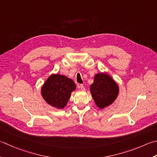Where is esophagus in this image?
Segmentation results:
<instances>
[{"instance_id":"obj_1","label":"esophagus","mask_w":157,"mask_h":157,"mask_svg":"<svg viewBox=\"0 0 157 157\" xmlns=\"http://www.w3.org/2000/svg\"><path fill=\"white\" fill-rule=\"evenodd\" d=\"M78 88L80 89L81 90H85V88L83 84H79L78 86Z\"/></svg>"}]
</instances>
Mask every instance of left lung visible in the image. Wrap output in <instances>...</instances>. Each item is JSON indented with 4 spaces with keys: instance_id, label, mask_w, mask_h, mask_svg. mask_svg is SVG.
<instances>
[{
    "instance_id": "1",
    "label": "left lung",
    "mask_w": 157,
    "mask_h": 157,
    "mask_svg": "<svg viewBox=\"0 0 157 157\" xmlns=\"http://www.w3.org/2000/svg\"><path fill=\"white\" fill-rule=\"evenodd\" d=\"M90 92L96 105L101 109L112 104L118 94V86L111 77L105 73H98L90 85Z\"/></svg>"
}]
</instances>
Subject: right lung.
<instances>
[{
    "label": "right lung",
    "instance_id": "right-lung-1",
    "mask_svg": "<svg viewBox=\"0 0 157 157\" xmlns=\"http://www.w3.org/2000/svg\"><path fill=\"white\" fill-rule=\"evenodd\" d=\"M76 88L74 82L61 75H52L41 89V94L46 102L58 109L67 105L71 94Z\"/></svg>",
    "mask_w": 157,
    "mask_h": 157
}]
</instances>
